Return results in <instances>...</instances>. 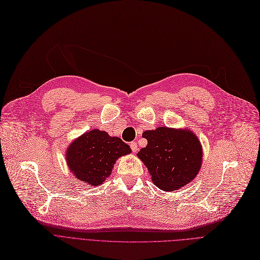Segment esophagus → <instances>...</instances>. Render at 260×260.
Here are the masks:
<instances>
[{
	"label": "esophagus",
	"instance_id": "esophagus-1",
	"mask_svg": "<svg viewBox=\"0 0 260 260\" xmlns=\"http://www.w3.org/2000/svg\"><path fill=\"white\" fill-rule=\"evenodd\" d=\"M130 147H131V150H132L133 152H138L139 147H138L137 142H131V143H130Z\"/></svg>",
	"mask_w": 260,
	"mask_h": 260
}]
</instances>
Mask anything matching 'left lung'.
<instances>
[{
  "label": "left lung",
  "mask_w": 260,
  "mask_h": 260,
  "mask_svg": "<svg viewBox=\"0 0 260 260\" xmlns=\"http://www.w3.org/2000/svg\"><path fill=\"white\" fill-rule=\"evenodd\" d=\"M148 144L138 156L150 172L155 186L172 191L197 177L202 165V146L188 129L158 127L143 133Z\"/></svg>",
  "instance_id": "8db88e82"
}]
</instances>
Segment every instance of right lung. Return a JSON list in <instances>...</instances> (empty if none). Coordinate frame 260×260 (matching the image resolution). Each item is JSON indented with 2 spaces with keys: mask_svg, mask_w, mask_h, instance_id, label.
I'll return each instance as SVG.
<instances>
[{
  "mask_svg": "<svg viewBox=\"0 0 260 260\" xmlns=\"http://www.w3.org/2000/svg\"><path fill=\"white\" fill-rule=\"evenodd\" d=\"M130 152L131 148L119 138L94 129L72 142L66 158L72 174L79 181L100 186L111 175L116 159Z\"/></svg>",
  "mask_w": 260,
  "mask_h": 260,
  "instance_id": "right-lung-1",
  "label": "right lung"
}]
</instances>
